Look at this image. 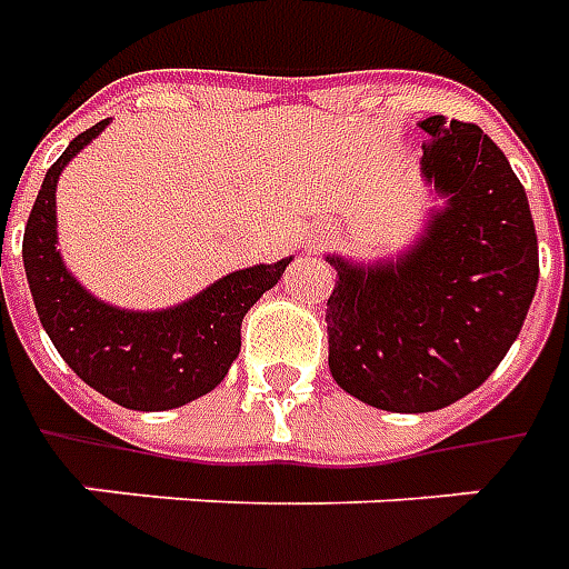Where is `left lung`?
Listing matches in <instances>:
<instances>
[{
    "label": "left lung",
    "instance_id": "8db88e82",
    "mask_svg": "<svg viewBox=\"0 0 569 569\" xmlns=\"http://www.w3.org/2000/svg\"><path fill=\"white\" fill-rule=\"evenodd\" d=\"M422 174L447 208L405 257H330L328 365L340 389L392 413H426L475 392L521 333L539 244L521 180L471 122L422 119Z\"/></svg>",
    "mask_w": 569,
    "mask_h": 569
}]
</instances>
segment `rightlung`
<instances>
[{"instance_id": "add662e5", "label": "right lung", "mask_w": 569, "mask_h": 569, "mask_svg": "<svg viewBox=\"0 0 569 569\" xmlns=\"http://www.w3.org/2000/svg\"><path fill=\"white\" fill-rule=\"evenodd\" d=\"M107 128V119L63 149L48 168L23 229V269L36 312L60 358L91 389L131 410H171L208 395L241 352V321L276 284L284 266H251L164 312H124L94 300L67 272L58 248L54 189L72 156Z\"/></svg>"}]
</instances>
